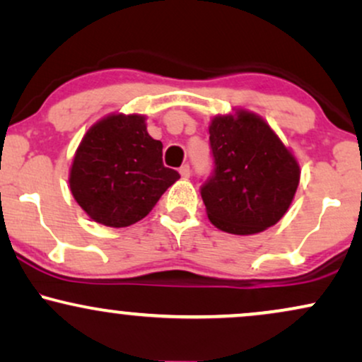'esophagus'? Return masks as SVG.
Wrapping results in <instances>:
<instances>
[{
  "mask_svg": "<svg viewBox=\"0 0 362 362\" xmlns=\"http://www.w3.org/2000/svg\"><path fill=\"white\" fill-rule=\"evenodd\" d=\"M178 172H180V175L184 178H189L190 177V165H189V163H185V165L180 167V170H178Z\"/></svg>",
  "mask_w": 362,
  "mask_h": 362,
  "instance_id": "obj_1",
  "label": "esophagus"
}]
</instances>
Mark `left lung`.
<instances>
[{
    "instance_id": "8db88e82",
    "label": "left lung",
    "mask_w": 362,
    "mask_h": 362,
    "mask_svg": "<svg viewBox=\"0 0 362 362\" xmlns=\"http://www.w3.org/2000/svg\"><path fill=\"white\" fill-rule=\"evenodd\" d=\"M212 173L200 194L210 222L250 235L282 218L299 185V165L271 127L254 113L215 117L209 128Z\"/></svg>"
}]
</instances>
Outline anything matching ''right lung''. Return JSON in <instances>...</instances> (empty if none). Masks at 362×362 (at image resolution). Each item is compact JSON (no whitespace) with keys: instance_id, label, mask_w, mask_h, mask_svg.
<instances>
[{"instance_id":"obj_1","label":"right lung","mask_w":362,"mask_h":362,"mask_svg":"<svg viewBox=\"0 0 362 362\" xmlns=\"http://www.w3.org/2000/svg\"><path fill=\"white\" fill-rule=\"evenodd\" d=\"M162 141L153 140L141 115H112L81 140L70 172L75 200L95 222L127 227L147 217L177 178L163 165Z\"/></svg>"}]
</instances>
